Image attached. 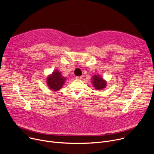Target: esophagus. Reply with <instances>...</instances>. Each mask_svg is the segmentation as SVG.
<instances>
[{"label":"esophagus","instance_id":"esophagus-1","mask_svg":"<svg viewBox=\"0 0 154 154\" xmlns=\"http://www.w3.org/2000/svg\"><path fill=\"white\" fill-rule=\"evenodd\" d=\"M82 76H76L75 79H82Z\"/></svg>","mask_w":154,"mask_h":154}]
</instances>
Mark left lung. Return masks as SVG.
Listing matches in <instances>:
<instances>
[{"instance_id":"obj_1","label":"left lung","mask_w":154,"mask_h":154,"mask_svg":"<svg viewBox=\"0 0 154 154\" xmlns=\"http://www.w3.org/2000/svg\"><path fill=\"white\" fill-rule=\"evenodd\" d=\"M91 83L96 90H102L106 86V82L99 74L93 75L91 79Z\"/></svg>"}]
</instances>
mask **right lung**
Returning <instances> with one entry per match:
<instances>
[{"instance_id": "1", "label": "right lung", "mask_w": 154, "mask_h": 154, "mask_svg": "<svg viewBox=\"0 0 154 154\" xmlns=\"http://www.w3.org/2000/svg\"><path fill=\"white\" fill-rule=\"evenodd\" d=\"M65 81L66 78L61 75V73L58 69H55L46 78V83L48 88L51 91H54L61 90Z\"/></svg>"}]
</instances>
